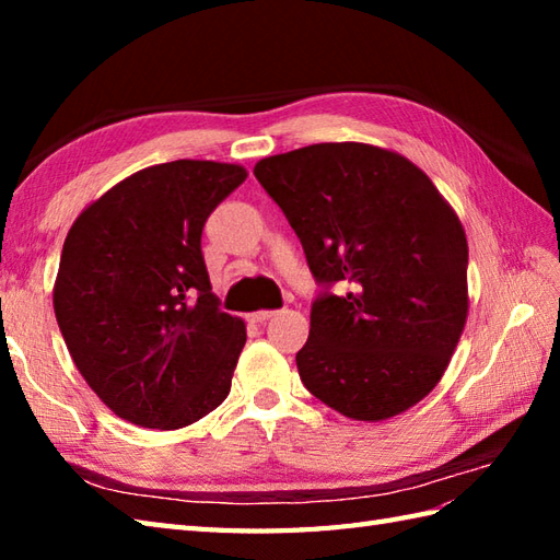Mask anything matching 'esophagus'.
Wrapping results in <instances>:
<instances>
[{
	"label": "esophagus",
	"instance_id": "esophagus-1",
	"mask_svg": "<svg viewBox=\"0 0 560 560\" xmlns=\"http://www.w3.org/2000/svg\"><path fill=\"white\" fill-rule=\"evenodd\" d=\"M273 315H277L273 311H255V313L247 315V319H249V323H267V319L273 317Z\"/></svg>",
	"mask_w": 560,
	"mask_h": 560
}]
</instances>
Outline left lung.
Wrapping results in <instances>:
<instances>
[{"label":"left lung","instance_id":"left-lung-1","mask_svg":"<svg viewBox=\"0 0 560 560\" xmlns=\"http://www.w3.org/2000/svg\"><path fill=\"white\" fill-rule=\"evenodd\" d=\"M255 177L301 237L313 303L303 385L353 421H385L445 375L467 325L462 221L419 165L361 141L261 159Z\"/></svg>","mask_w":560,"mask_h":560}]
</instances>
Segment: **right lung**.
Returning a JSON list of instances; mask_svg holds the SVG:
<instances>
[{
	"mask_svg": "<svg viewBox=\"0 0 560 560\" xmlns=\"http://www.w3.org/2000/svg\"><path fill=\"white\" fill-rule=\"evenodd\" d=\"M245 177L237 163L149 165L71 223L57 325L89 387L129 423L177 431L229 397L247 335L211 293L201 229Z\"/></svg>",
	"mask_w": 560,
	"mask_h": 560,
	"instance_id": "add662e5",
	"label": "right lung"
}]
</instances>
